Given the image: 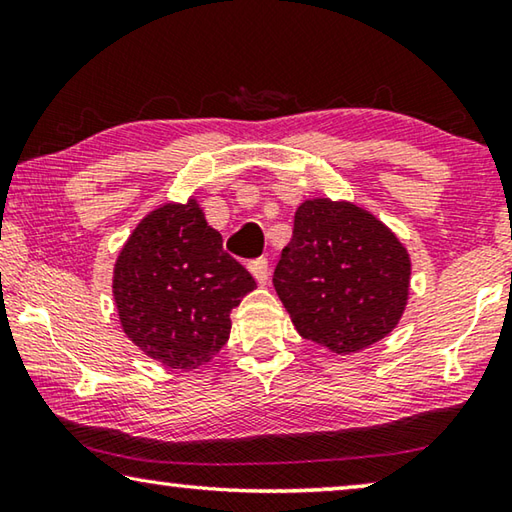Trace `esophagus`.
I'll return each mask as SVG.
<instances>
[{
  "instance_id": "obj_1",
  "label": "esophagus",
  "mask_w": 512,
  "mask_h": 512,
  "mask_svg": "<svg viewBox=\"0 0 512 512\" xmlns=\"http://www.w3.org/2000/svg\"><path fill=\"white\" fill-rule=\"evenodd\" d=\"M250 273L255 275V280L259 284H266L268 282V259L266 257H259V259H253V262L248 264Z\"/></svg>"
}]
</instances>
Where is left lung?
<instances>
[{
  "label": "left lung",
  "mask_w": 512,
  "mask_h": 512,
  "mask_svg": "<svg viewBox=\"0 0 512 512\" xmlns=\"http://www.w3.org/2000/svg\"><path fill=\"white\" fill-rule=\"evenodd\" d=\"M411 259L377 216L348 201L311 198L273 284L302 339L352 354L393 332L409 300Z\"/></svg>",
  "instance_id": "8db88e82"
}]
</instances>
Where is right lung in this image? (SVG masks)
Listing matches in <instances>:
<instances>
[{
  "mask_svg": "<svg viewBox=\"0 0 512 512\" xmlns=\"http://www.w3.org/2000/svg\"><path fill=\"white\" fill-rule=\"evenodd\" d=\"M255 287L194 198L146 214L112 275L128 339L146 357L178 370L203 366L223 348L230 311Z\"/></svg>",
  "mask_w": 512,
  "mask_h": 512,
  "instance_id": "right-lung-1",
  "label": "right lung"
}]
</instances>
